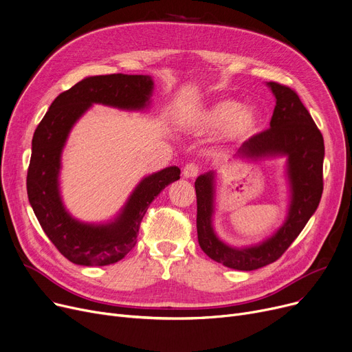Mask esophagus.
<instances>
[{
  "label": "esophagus",
  "instance_id": "1",
  "mask_svg": "<svg viewBox=\"0 0 352 352\" xmlns=\"http://www.w3.org/2000/svg\"><path fill=\"white\" fill-rule=\"evenodd\" d=\"M198 171H199L198 165H197V164H194V162H190V164H187L186 166H184L182 175L186 177V178H194V177H197Z\"/></svg>",
  "mask_w": 352,
  "mask_h": 352
}]
</instances>
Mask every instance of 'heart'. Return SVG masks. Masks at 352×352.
Here are the masks:
<instances>
[{"label": "heart", "mask_w": 352, "mask_h": 352, "mask_svg": "<svg viewBox=\"0 0 352 352\" xmlns=\"http://www.w3.org/2000/svg\"><path fill=\"white\" fill-rule=\"evenodd\" d=\"M192 122L208 133L227 131L231 140H248L260 131L263 118L254 108L234 100H219L202 108L194 116Z\"/></svg>", "instance_id": "obj_1"}]
</instances>
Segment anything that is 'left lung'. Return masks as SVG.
Segmentation results:
<instances>
[{
	"instance_id": "1",
	"label": "left lung",
	"mask_w": 352,
	"mask_h": 352,
	"mask_svg": "<svg viewBox=\"0 0 352 352\" xmlns=\"http://www.w3.org/2000/svg\"><path fill=\"white\" fill-rule=\"evenodd\" d=\"M267 85L276 100L270 128L245 141L235 157L252 161L267 157H287L291 195L284 224L260 244L245 248L231 247L221 241L212 227L215 173L202 174L195 181L199 247L211 260L239 271L258 270L278 260L318 208L324 188L325 150L321 131L297 92L278 82L271 81Z\"/></svg>"
}]
</instances>
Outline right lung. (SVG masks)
<instances>
[{
	"instance_id": "right-lung-1",
	"label": "right lung",
	"mask_w": 352,
	"mask_h": 352,
	"mask_svg": "<svg viewBox=\"0 0 352 352\" xmlns=\"http://www.w3.org/2000/svg\"><path fill=\"white\" fill-rule=\"evenodd\" d=\"M154 82L150 76L87 77L61 92L36 126L27 174V192L34 214L51 243L77 265H109L133 250L142 217L154 198L179 179L178 166L141 179L121 212L107 224H88L72 218L60 195L61 153L71 128L92 104L121 109H144L150 105Z\"/></svg>"
}]
</instances>
